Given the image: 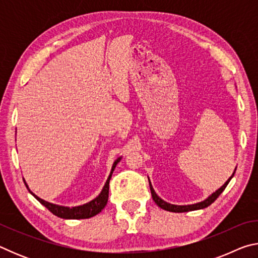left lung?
<instances>
[{"label":"left lung","instance_id":"left-lung-1","mask_svg":"<svg viewBox=\"0 0 258 258\" xmlns=\"http://www.w3.org/2000/svg\"><path fill=\"white\" fill-rule=\"evenodd\" d=\"M237 169V167H235ZM235 169L232 175L229 177V180L226 181L223 185H222L220 189H217L215 192H213V194L207 197L203 202H199L197 204H192V205H173V204H169L167 202H165V200L161 199L158 195L156 194V191L154 190V187H152L151 182L149 180V177H148V180H149V185H150V191H151V196H152V199H154V202L158 205L160 208L165 209V211H168V212H173V213H183V212H191V211H198V209H204L208 207L209 205H212L215 200L218 198V196H220L222 192L224 191V189L226 187V185L229 184V182L231 178L233 177L234 173H235Z\"/></svg>","mask_w":258,"mask_h":258}]
</instances>
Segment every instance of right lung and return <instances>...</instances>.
<instances>
[{
	"instance_id": "1",
	"label": "right lung",
	"mask_w": 258,
	"mask_h": 258,
	"mask_svg": "<svg viewBox=\"0 0 258 258\" xmlns=\"http://www.w3.org/2000/svg\"><path fill=\"white\" fill-rule=\"evenodd\" d=\"M120 159H121V157H118V158L113 161L110 174H109L107 181H106V183H104L102 190L99 194L98 197H95L93 200H91V202L86 203L84 205H81V206L67 207V206H60V205H55V204H52L49 202H45V200L41 199L40 197H37L36 195L33 194V192L30 191V189L28 187V184L26 183L25 180H24V182H25L26 187H27L30 194H32L34 197L43 205V206H45L47 209H49V211L53 214V215L58 216L60 218H64V220H82V218H90V217L95 216L97 214H99L107 205L108 197H109V181H110V178H111L113 169H115L116 165L119 163Z\"/></svg>"
}]
</instances>
